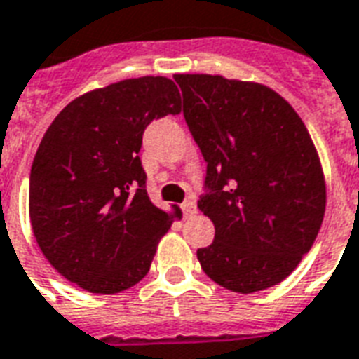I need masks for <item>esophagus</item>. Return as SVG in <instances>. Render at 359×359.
<instances>
[{"mask_svg": "<svg viewBox=\"0 0 359 359\" xmlns=\"http://www.w3.org/2000/svg\"><path fill=\"white\" fill-rule=\"evenodd\" d=\"M180 209H182V215L184 216H191L194 212H196V203L188 199V201H184V203L180 205Z\"/></svg>", "mask_w": 359, "mask_h": 359, "instance_id": "34e87169", "label": "esophagus"}]
</instances>
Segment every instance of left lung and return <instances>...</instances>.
<instances>
[{
    "label": "left lung",
    "mask_w": 359,
    "mask_h": 359,
    "mask_svg": "<svg viewBox=\"0 0 359 359\" xmlns=\"http://www.w3.org/2000/svg\"><path fill=\"white\" fill-rule=\"evenodd\" d=\"M182 114L207 161L199 210L215 224L198 248L205 275L254 294L288 277L311 250L325 182L303 120L277 92L220 75H175Z\"/></svg>",
    "instance_id": "left-lung-1"
}]
</instances>
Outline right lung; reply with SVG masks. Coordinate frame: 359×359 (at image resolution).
I'll return each instance as SVG.
<instances>
[{
	"instance_id": "1",
	"label": "right lung",
	"mask_w": 359,
	"mask_h": 359,
	"mask_svg": "<svg viewBox=\"0 0 359 359\" xmlns=\"http://www.w3.org/2000/svg\"><path fill=\"white\" fill-rule=\"evenodd\" d=\"M179 113L171 79L141 76L76 97L48 126L29 173V220L69 283L118 294L149 273L173 216L150 201L139 150L152 120Z\"/></svg>"
}]
</instances>
